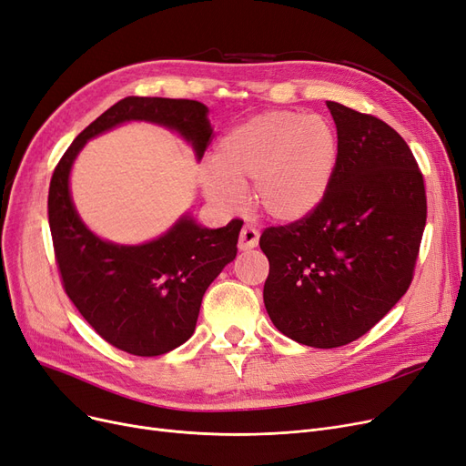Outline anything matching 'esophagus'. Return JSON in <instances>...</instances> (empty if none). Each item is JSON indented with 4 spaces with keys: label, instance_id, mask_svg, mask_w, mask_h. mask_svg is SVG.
<instances>
[{
    "label": "esophagus",
    "instance_id": "34e87169",
    "mask_svg": "<svg viewBox=\"0 0 466 466\" xmlns=\"http://www.w3.org/2000/svg\"><path fill=\"white\" fill-rule=\"evenodd\" d=\"M257 244H259V230H257L253 224H244V228L238 238V248L246 251L257 248Z\"/></svg>",
    "mask_w": 466,
    "mask_h": 466
}]
</instances>
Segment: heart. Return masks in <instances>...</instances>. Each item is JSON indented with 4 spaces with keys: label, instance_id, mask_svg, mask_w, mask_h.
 Here are the masks:
<instances>
[{
    "label": "heart",
    "instance_id": "heart-1",
    "mask_svg": "<svg viewBox=\"0 0 466 466\" xmlns=\"http://www.w3.org/2000/svg\"><path fill=\"white\" fill-rule=\"evenodd\" d=\"M338 132L322 115L267 111L236 125L213 151L203 189L217 207L236 211L251 180L255 205L270 218L296 222L319 209L338 165Z\"/></svg>",
    "mask_w": 466,
    "mask_h": 466
}]
</instances>
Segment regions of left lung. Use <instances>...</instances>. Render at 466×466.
Listing matches in <instances>:
<instances>
[{
	"instance_id": "8db88e82",
	"label": "left lung",
	"mask_w": 466,
	"mask_h": 466,
	"mask_svg": "<svg viewBox=\"0 0 466 466\" xmlns=\"http://www.w3.org/2000/svg\"><path fill=\"white\" fill-rule=\"evenodd\" d=\"M326 106L339 144L329 194L307 218L259 239L272 324L320 350L367 334L403 298L426 227L424 178L403 137L372 115Z\"/></svg>"
}]
</instances>
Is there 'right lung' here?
<instances>
[{"label": "right lung", "mask_w": 466, "mask_h": 466, "mask_svg": "<svg viewBox=\"0 0 466 466\" xmlns=\"http://www.w3.org/2000/svg\"><path fill=\"white\" fill-rule=\"evenodd\" d=\"M207 113L194 99H120L76 136L49 182V230L65 294L103 339L130 355L157 357L192 338L205 289L234 261L244 220L209 230L184 215L153 242L116 246L86 228L68 192V175L90 137L127 120L177 130L201 159L213 134Z\"/></svg>", "instance_id": "1"}]
</instances>
